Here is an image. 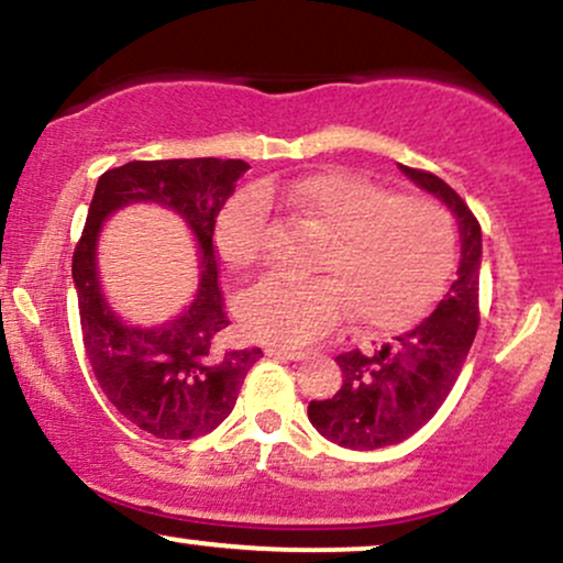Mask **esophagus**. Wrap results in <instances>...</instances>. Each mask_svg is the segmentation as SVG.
I'll return each instance as SVG.
<instances>
[{"mask_svg":"<svg viewBox=\"0 0 563 563\" xmlns=\"http://www.w3.org/2000/svg\"><path fill=\"white\" fill-rule=\"evenodd\" d=\"M264 354H267V357L294 360V363H299V360L307 357V354L299 352V349H283V346H267V349H264Z\"/></svg>","mask_w":563,"mask_h":563,"instance_id":"esophagus-1","label":"esophagus"}]
</instances>
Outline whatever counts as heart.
I'll return each mask as SVG.
<instances>
[{
  "mask_svg": "<svg viewBox=\"0 0 563 563\" xmlns=\"http://www.w3.org/2000/svg\"><path fill=\"white\" fill-rule=\"evenodd\" d=\"M267 203H277L328 238L320 280L267 275L238 301V320L251 339L299 346L325 333L349 312L354 325L391 331L421 318L439 299L455 264V232L448 214L421 198L389 196L349 172H320L294 183H262L245 190L217 219L224 262L249 269L260 262Z\"/></svg>",
  "mask_w": 563,
  "mask_h": 563,
  "instance_id": "obj_1",
  "label": "heart"
}]
</instances>
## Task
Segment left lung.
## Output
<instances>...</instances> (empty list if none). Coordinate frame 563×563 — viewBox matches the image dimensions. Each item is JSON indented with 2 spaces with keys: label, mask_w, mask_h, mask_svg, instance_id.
<instances>
[{
  "label": "left lung",
  "mask_w": 563,
  "mask_h": 563,
  "mask_svg": "<svg viewBox=\"0 0 563 563\" xmlns=\"http://www.w3.org/2000/svg\"><path fill=\"white\" fill-rule=\"evenodd\" d=\"M399 172L412 185L442 200L461 232L457 277L429 318L384 344L376 354L335 357L344 384L331 399L309 402V423L328 442L349 450H378L416 434L442 407L479 328L482 228L471 209L437 174Z\"/></svg>",
  "instance_id": "obj_1"
}]
</instances>
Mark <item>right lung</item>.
Returning a JSON list of instances; mask_svg holds the SVG:
<instances>
[{"instance_id":"1","label":"right lung","mask_w":563,"mask_h":563,"mask_svg":"<svg viewBox=\"0 0 563 563\" xmlns=\"http://www.w3.org/2000/svg\"><path fill=\"white\" fill-rule=\"evenodd\" d=\"M249 169L241 158L132 161L97 179L74 254L84 349L108 402L158 439L214 431L235 407L245 373L262 357L256 346H224L230 320L217 286V217ZM126 205L172 210L199 249L197 296L183 313L156 327L121 319L101 290L96 262L101 224Z\"/></svg>"}]
</instances>
